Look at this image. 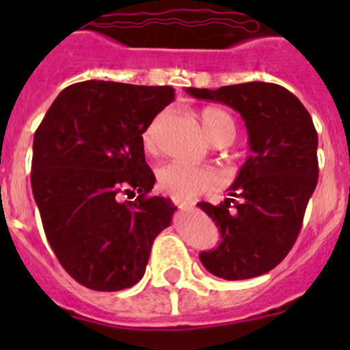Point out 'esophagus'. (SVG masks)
<instances>
[{
  "label": "esophagus",
  "mask_w": 350,
  "mask_h": 350,
  "mask_svg": "<svg viewBox=\"0 0 350 350\" xmlns=\"http://www.w3.org/2000/svg\"><path fill=\"white\" fill-rule=\"evenodd\" d=\"M172 203H174L178 208H193L191 203H188V201H183L181 198H176V196L172 198Z\"/></svg>",
  "instance_id": "1"
}]
</instances>
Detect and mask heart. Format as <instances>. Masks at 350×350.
<instances>
[{
	"label": "heart",
	"mask_w": 350,
	"mask_h": 350,
	"mask_svg": "<svg viewBox=\"0 0 350 350\" xmlns=\"http://www.w3.org/2000/svg\"><path fill=\"white\" fill-rule=\"evenodd\" d=\"M201 129L204 135L208 137L215 146H228L237 137V125L235 120L228 115L225 109L208 107L200 111ZM165 115H159L157 118L147 126L144 132V147L147 152H155L157 150L159 132L162 129ZM159 188L162 191L169 193L178 198H193L203 191H210L220 185L217 172L206 167H198V165L185 164V162H169L162 165L157 172Z\"/></svg>",
	"instance_id": "heart-1"
}]
</instances>
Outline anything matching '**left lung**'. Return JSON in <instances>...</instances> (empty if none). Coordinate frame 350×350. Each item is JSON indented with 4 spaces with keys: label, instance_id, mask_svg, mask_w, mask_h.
<instances>
[{
    "label": "left lung",
    "instance_id": "obj_1",
    "mask_svg": "<svg viewBox=\"0 0 350 350\" xmlns=\"http://www.w3.org/2000/svg\"><path fill=\"white\" fill-rule=\"evenodd\" d=\"M186 91L237 109L250 146L249 159L228 188L230 198L217 206L200 203L221 234L220 245L201 252L200 260L227 281L269 273L295 245L319 181V137L312 116L280 84L254 81Z\"/></svg>",
    "mask_w": 350,
    "mask_h": 350
}]
</instances>
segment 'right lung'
Wrapping results in <instances>:
<instances>
[{
	"mask_svg": "<svg viewBox=\"0 0 350 350\" xmlns=\"http://www.w3.org/2000/svg\"><path fill=\"white\" fill-rule=\"evenodd\" d=\"M172 100L171 86L83 81L55 98L35 132L31 191L45 237L86 288L139 283L154 239L171 225L178 208L149 196L155 176L142 133Z\"/></svg>",
	"mask_w": 350,
	"mask_h": 350,
	"instance_id": "right-lung-1",
	"label": "right lung"
}]
</instances>
